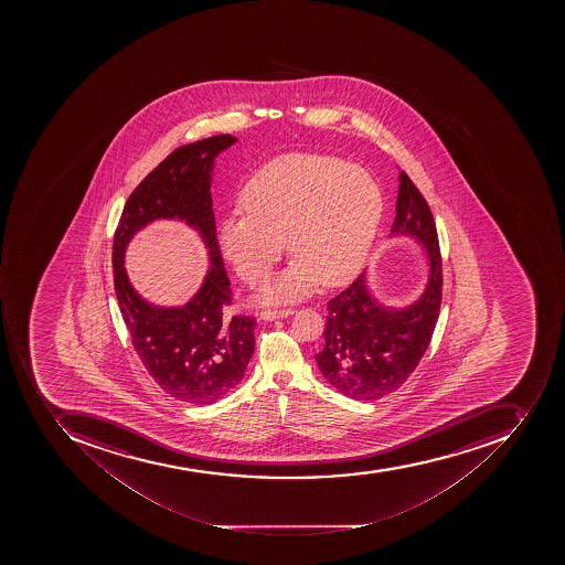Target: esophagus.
<instances>
[{
    "label": "esophagus",
    "mask_w": 565,
    "mask_h": 565,
    "mask_svg": "<svg viewBox=\"0 0 565 565\" xmlns=\"http://www.w3.org/2000/svg\"><path fill=\"white\" fill-rule=\"evenodd\" d=\"M295 309H265L262 311L263 320H279V318H288L294 315Z\"/></svg>",
    "instance_id": "esophagus-1"
}]
</instances>
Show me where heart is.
Returning <instances> with one entry per match:
<instances>
[{"instance_id":"heart-1","label":"heart","mask_w":565,"mask_h":565,"mask_svg":"<svg viewBox=\"0 0 565 565\" xmlns=\"http://www.w3.org/2000/svg\"><path fill=\"white\" fill-rule=\"evenodd\" d=\"M242 214L218 227V249L236 274L256 285L285 253L294 262L263 302L302 297L320 280L344 285L364 265L383 215L379 183L339 157L294 151L258 169L241 191Z\"/></svg>"}]
</instances>
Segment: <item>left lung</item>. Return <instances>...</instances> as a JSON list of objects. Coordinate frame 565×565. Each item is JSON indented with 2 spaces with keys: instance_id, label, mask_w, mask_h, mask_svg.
Returning <instances> with one entry per match:
<instances>
[{
  "instance_id": "1",
  "label": "left lung",
  "mask_w": 565,
  "mask_h": 565,
  "mask_svg": "<svg viewBox=\"0 0 565 565\" xmlns=\"http://www.w3.org/2000/svg\"><path fill=\"white\" fill-rule=\"evenodd\" d=\"M391 233L424 245L429 279L417 302L403 309L382 306L369 291L365 274L327 303L323 350L315 359L327 382L351 399L374 401L397 391L426 353L440 315L444 276L435 218L405 171Z\"/></svg>"
}]
</instances>
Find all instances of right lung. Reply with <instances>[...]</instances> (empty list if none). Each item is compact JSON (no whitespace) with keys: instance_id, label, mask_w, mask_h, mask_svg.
Instances as JSON below:
<instances>
[{"instance_id":"obj_1","label":"right lung","mask_w":565,"mask_h":565,"mask_svg":"<svg viewBox=\"0 0 565 565\" xmlns=\"http://www.w3.org/2000/svg\"><path fill=\"white\" fill-rule=\"evenodd\" d=\"M230 134L177 148L130 194L113 238V277L132 347L151 379L174 399L210 405L244 379L254 353L253 316H227L232 288L218 249L212 210L214 159L232 147ZM156 217H178L199 230L211 256L201 291L182 308L145 303L128 282L124 247Z\"/></svg>"}]
</instances>
